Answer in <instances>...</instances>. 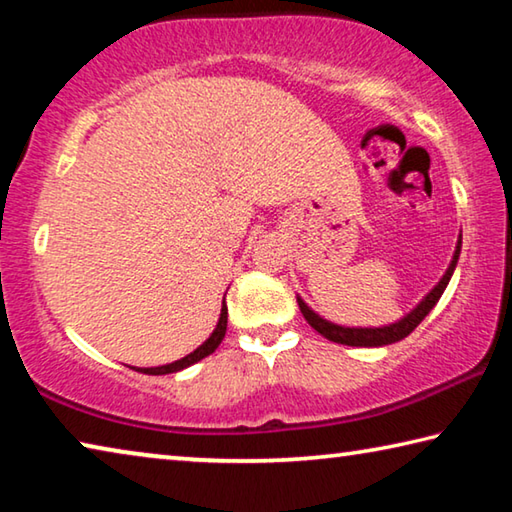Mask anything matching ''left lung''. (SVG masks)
<instances>
[{
    "label": "left lung",
    "instance_id": "1",
    "mask_svg": "<svg viewBox=\"0 0 512 512\" xmlns=\"http://www.w3.org/2000/svg\"><path fill=\"white\" fill-rule=\"evenodd\" d=\"M461 244H463V235H458L456 241V250L452 255V262H449L445 275L440 277L436 287H433L427 296H424L418 305H415L409 314H404L400 320H395L391 325H381V327H348V325H339V323H332V320L323 318L320 314H316L314 309H311L305 300L298 296V307L302 311V316H305L307 323L316 329L320 336H325V339L334 341V343H341V345H352V348H381V345H391L397 343L409 336L415 327H418L424 316L429 314V311L436 307V302L443 296V291L447 289L449 280H452L454 275V268L458 264V255H461Z\"/></svg>",
    "mask_w": 512,
    "mask_h": 512
}]
</instances>
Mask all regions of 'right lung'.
<instances>
[{"label":"right lung","mask_w":512,"mask_h":512,"mask_svg":"<svg viewBox=\"0 0 512 512\" xmlns=\"http://www.w3.org/2000/svg\"><path fill=\"white\" fill-rule=\"evenodd\" d=\"M225 329H228V307H225V298H223V305H221V314H219V323H216L214 332L207 336V339L198 345V348L194 352H189L187 357L173 361V363H164V366H155V368H135L137 372H144V375H171V372H180L185 370L189 366H194V363H198L205 357H210V354L219 348L223 336H225Z\"/></svg>","instance_id":"obj_1"}]
</instances>
